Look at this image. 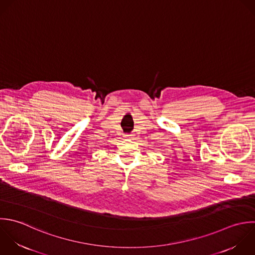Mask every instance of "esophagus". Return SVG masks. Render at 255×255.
Returning <instances> with one entry per match:
<instances>
[{
	"label": "esophagus",
	"instance_id": "34e87169",
	"mask_svg": "<svg viewBox=\"0 0 255 255\" xmlns=\"http://www.w3.org/2000/svg\"><path fill=\"white\" fill-rule=\"evenodd\" d=\"M129 136V138H133V136H135L134 134H130V135H128Z\"/></svg>",
	"mask_w": 255,
	"mask_h": 255
}]
</instances>
